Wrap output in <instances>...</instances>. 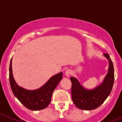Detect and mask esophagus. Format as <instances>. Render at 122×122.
I'll return each instance as SVG.
<instances>
[{
	"instance_id": "34e87169",
	"label": "esophagus",
	"mask_w": 122,
	"mask_h": 122,
	"mask_svg": "<svg viewBox=\"0 0 122 122\" xmlns=\"http://www.w3.org/2000/svg\"><path fill=\"white\" fill-rule=\"evenodd\" d=\"M65 74H66V75L67 76L69 77V76L71 74V71L70 70V69H67V70H66V71H65Z\"/></svg>"
}]
</instances>
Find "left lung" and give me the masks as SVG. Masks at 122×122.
I'll use <instances>...</instances> for the list:
<instances>
[{"mask_svg": "<svg viewBox=\"0 0 122 122\" xmlns=\"http://www.w3.org/2000/svg\"><path fill=\"white\" fill-rule=\"evenodd\" d=\"M109 62L108 73L103 82L93 90H87L83 87L78 79L70 78L71 82V98L78 108L83 110H92L102 104L111 93L114 81V66L110 56L104 53Z\"/></svg>", "mask_w": 122, "mask_h": 122, "instance_id": "8db88e82", "label": "left lung"}]
</instances>
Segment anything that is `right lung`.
Segmentation results:
<instances>
[{"mask_svg": "<svg viewBox=\"0 0 122 122\" xmlns=\"http://www.w3.org/2000/svg\"><path fill=\"white\" fill-rule=\"evenodd\" d=\"M62 78V73L54 75L41 88L28 90L19 87L14 79L12 59L10 65V83L11 90L17 99L29 110L37 111L46 108L51 101L52 93Z\"/></svg>", "mask_w": 122, "mask_h": 122, "instance_id": "add662e5", "label": "right lung"}]
</instances>
